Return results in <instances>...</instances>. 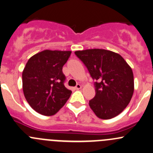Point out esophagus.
Masks as SVG:
<instances>
[{"instance_id":"34e87169","label":"esophagus","mask_w":153,"mask_h":153,"mask_svg":"<svg viewBox=\"0 0 153 153\" xmlns=\"http://www.w3.org/2000/svg\"><path fill=\"white\" fill-rule=\"evenodd\" d=\"M81 84H79V83H78V84L76 85V86H75V89H81Z\"/></svg>"}]
</instances>
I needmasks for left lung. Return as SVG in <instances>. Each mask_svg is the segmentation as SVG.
<instances>
[{
    "mask_svg": "<svg viewBox=\"0 0 153 153\" xmlns=\"http://www.w3.org/2000/svg\"><path fill=\"white\" fill-rule=\"evenodd\" d=\"M94 82L95 96L89 106L96 116L109 120L128 106L134 91L132 69L120 54L104 49L75 51Z\"/></svg>",
    "mask_w": 153,
    "mask_h": 153,
    "instance_id": "left-lung-1",
    "label": "left lung"
}]
</instances>
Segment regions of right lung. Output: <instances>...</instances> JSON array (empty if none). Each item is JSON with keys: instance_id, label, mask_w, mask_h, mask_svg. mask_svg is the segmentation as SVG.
Returning <instances> with one entry per match:
<instances>
[{"instance_id": "right-lung-1", "label": "right lung", "mask_w": 153, "mask_h": 153, "mask_svg": "<svg viewBox=\"0 0 153 153\" xmlns=\"http://www.w3.org/2000/svg\"><path fill=\"white\" fill-rule=\"evenodd\" d=\"M71 51L45 50L30 57L22 72V90L30 107L40 114L52 116L72 94L64 86L62 67Z\"/></svg>"}]
</instances>
